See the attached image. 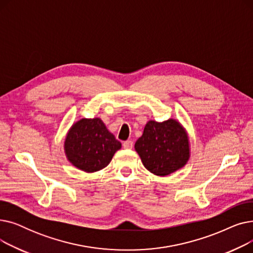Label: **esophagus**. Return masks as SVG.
Segmentation results:
<instances>
[{
    "label": "esophagus",
    "instance_id": "esophagus-1",
    "mask_svg": "<svg viewBox=\"0 0 253 253\" xmlns=\"http://www.w3.org/2000/svg\"><path fill=\"white\" fill-rule=\"evenodd\" d=\"M123 148H124V149H127V150L132 149V148H133V141H131V140H126V141H124V142H123Z\"/></svg>",
    "mask_w": 253,
    "mask_h": 253
}]
</instances>
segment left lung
I'll use <instances>...</instances> for the list:
<instances>
[{
    "mask_svg": "<svg viewBox=\"0 0 253 253\" xmlns=\"http://www.w3.org/2000/svg\"><path fill=\"white\" fill-rule=\"evenodd\" d=\"M143 166L158 176H166L182 168L190 158L187 131L176 120L149 121L135 142Z\"/></svg>",
    "mask_w": 253,
    "mask_h": 253,
    "instance_id": "left-lung-1",
    "label": "left lung"
}]
</instances>
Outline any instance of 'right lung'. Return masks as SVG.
Segmentation results:
<instances>
[{
  "instance_id": "obj_1",
  "label": "right lung",
  "mask_w": 253,
  "mask_h": 253,
  "mask_svg": "<svg viewBox=\"0 0 253 253\" xmlns=\"http://www.w3.org/2000/svg\"><path fill=\"white\" fill-rule=\"evenodd\" d=\"M121 147V142L99 118L81 119L76 122L64 141L68 160L78 169L90 173L108 166Z\"/></svg>"
}]
</instances>
